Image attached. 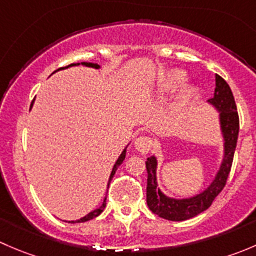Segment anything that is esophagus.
I'll return each instance as SVG.
<instances>
[{
    "label": "esophagus",
    "mask_w": 256,
    "mask_h": 256,
    "mask_svg": "<svg viewBox=\"0 0 256 256\" xmlns=\"http://www.w3.org/2000/svg\"><path fill=\"white\" fill-rule=\"evenodd\" d=\"M152 146H154V140L150 136H140L135 140V147L138 152L144 154L147 152L151 151Z\"/></svg>",
    "instance_id": "1"
}]
</instances>
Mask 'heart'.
Wrapping results in <instances>:
<instances>
[{"instance_id": "1", "label": "heart", "mask_w": 256, "mask_h": 256, "mask_svg": "<svg viewBox=\"0 0 256 256\" xmlns=\"http://www.w3.org/2000/svg\"><path fill=\"white\" fill-rule=\"evenodd\" d=\"M186 80V73L183 70H174L168 72L164 78L160 82V94L166 95L171 94L178 86L183 84V82ZM197 98V88L196 86H187L182 92L180 94V96L177 98L176 102L174 105V112L178 115V114H182L183 112L188 109V108L192 105V102H194V99Z\"/></svg>"}]
</instances>
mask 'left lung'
<instances>
[{
  "instance_id": "obj_1",
  "label": "left lung",
  "mask_w": 256,
  "mask_h": 256,
  "mask_svg": "<svg viewBox=\"0 0 256 256\" xmlns=\"http://www.w3.org/2000/svg\"><path fill=\"white\" fill-rule=\"evenodd\" d=\"M208 102L220 112L219 118H220V128L224 138V158L220 170L207 190L187 200H174V198L167 197L160 190V188H157L156 157L151 156L146 161L147 206L152 213L167 220H186L208 209L214 198L226 187V180L230 174L239 135V115L236 112V100H234L230 86L218 74L216 76L214 96Z\"/></svg>"
}]
</instances>
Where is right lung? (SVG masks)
Returning <instances> with one entry per match:
<instances>
[{
    "instance_id": "obj_1",
    "label": "right lung",
    "mask_w": 256,
    "mask_h": 256,
    "mask_svg": "<svg viewBox=\"0 0 256 256\" xmlns=\"http://www.w3.org/2000/svg\"><path fill=\"white\" fill-rule=\"evenodd\" d=\"M82 66H90V68H99V66H98V64H94V63H82ZM79 66V63H76V64H69L68 66H63V68H59V69H64V68H69V66ZM58 69V70H59ZM32 105H33V102H32V104H30V108H32ZM125 156H126V150H124L122 151V154H120V157H118V161H116V164H114V168H112V174H110V178H109V183H108V186L110 184V182H112V177H114V174H115V172H116V170H118V167L120 166L121 164H122V161L124 160H125ZM105 206H106V198H105L104 200V202H102V204L100 206L99 208L98 209H95V210H92V212H90L89 214H86V216H82V218H80L79 220H72V222H68V223H82V222H88V220H90V219H92V218H95V216H99L100 213H102V210H104V208H105Z\"/></svg>"
}]
</instances>
